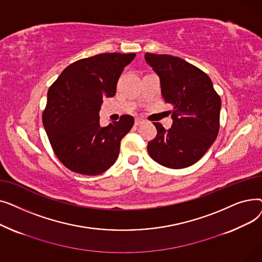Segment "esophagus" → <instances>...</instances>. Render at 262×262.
I'll return each instance as SVG.
<instances>
[{
  "label": "esophagus",
  "mask_w": 262,
  "mask_h": 262,
  "mask_svg": "<svg viewBox=\"0 0 262 262\" xmlns=\"http://www.w3.org/2000/svg\"><path fill=\"white\" fill-rule=\"evenodd\" d=\"M143 123H144V120H142L140 118H136V120H135L136 125H141V124H143Z\"/></svg>",
  "instance_id": "34e87169"
}]
</instances>
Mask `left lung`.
Masks as SVG:
<instances>
[{
    "mask_svg": "<svg viewBox=\"0 0 262 262\" xmlns=\"http://www.w3.org/2000/svg\"><path fill=\"white\" fill-rule=\"evenodd\" d=\"M160 78L164 102L172 105L173 124L147 143L150 158L163 167L183 169L198 162L216 139L221 99L210 77L201 69L172 55H144Z\"/></svg>",
    "mask_w": 262,
    "mask_h": 262,
    "instance_id": "obj_1",
    "label": "left lung"
}]
</instances>
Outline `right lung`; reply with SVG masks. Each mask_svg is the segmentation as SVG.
<instances>
[{"label": "right lung", "instance_id": "obj_1", "mask_svg": "<svg viewBox=\"0 0 262 262\" xmlns=\"http://www.w3.org/2000/svg\"><path fill=\"white\" fill-rule=\"evenodd\" d=\"M136 54L103 53L69 64L48 91L42 122L55 155L82 175H99L118 159L134 118L100 125L103 99L113 98L118 79Z\"/></svg>", "mask_w": 262, "mask_h": 262}]
</instances>
